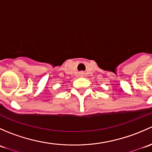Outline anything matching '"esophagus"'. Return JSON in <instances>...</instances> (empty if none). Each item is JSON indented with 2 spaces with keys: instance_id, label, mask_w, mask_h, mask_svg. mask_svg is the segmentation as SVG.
I'll return each instance as SVG.
<instances>
[{
  "instance_id": "1",
  "label": "esophagus",
  "mask_w": 152,
  "mask_h": 152,
  "mask_svg": "<svg viewBox=\"0 0 152 152\" xmlns=\"http://www.w3.org/2000/svg\"><path fill=\"white\" fill-rule=\"evenodd\" d=\"M79 76H85V72H83V71H81V72H79Z\"/></svg>"
}]
</instances>
